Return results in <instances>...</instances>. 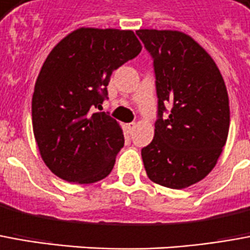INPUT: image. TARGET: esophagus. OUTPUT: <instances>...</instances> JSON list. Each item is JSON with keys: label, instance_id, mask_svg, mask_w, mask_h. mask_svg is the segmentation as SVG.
<instances>
[{"label": "esophagus", "instance_id": "esophagus-1", "mask_svg": "<svg viewBox=\"0 0 250 250\" xmlns=\"http://www.w3.org/2000/svg\"><path fill=\"white\" fill-rule=\"evenodd\" d=\"M134 128H135V123H128V125H127V130L130 131V132H132Z\"/></svg>", "mask_w": 250, "mask_h": 250}]
</instances>
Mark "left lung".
<instances>
[{"label": "left lung", "mask_w": 250, "mask_h": 250, "mask_svg": "<svg viewBox=\"0 0 250 250\" xmlns=\"http://www.w3.org/2000/svg\"><path fill=\"white\" fill-rule=\"evenodd\" d=\"M153 58L158 119L142 149L151 181L183 189L215 167L230 125L228 89L208 52L179 31L138 29ZM169 116L164 117L166 107Z\"/></svg>", "instance_id": "obj_1"}]
</instances>
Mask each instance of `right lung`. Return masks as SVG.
Masks as SVG:
<instances>
[{"mask_svg": "<svg viewBox=\"0 0 250 250\" xmlns=\"http://www.w3.org/2000/svg\"><path fill=\"white\" fill-rule=\"evenodd\" d=\"M142 46L132 31L78 28L54 47L32 96V127L42 160L64 181L90 184L111 173L125 145L119 123L101 108L113 70Z\"/></svg>", "mask_w": 250, "mask_h": 250, "instance_id": "1", "label": "right lung"}]
</instances>
